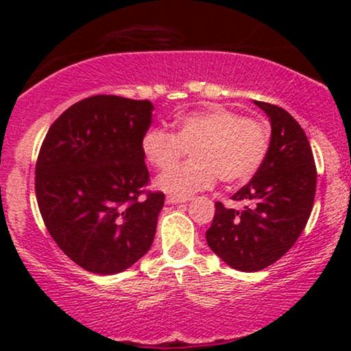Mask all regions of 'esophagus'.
I'll return each mask as SVG.
<instances>
[{
    "mask_svg": "<svg viewBox=\"0 0 351 351\" xmlns=\"http://www.w3.org/2000/svg\"><path fill=\"white\" fill-rule=\"evenodd\" d=\"M189 201L188 196H175V195H168L167 196V203L168 204H180V203H186Z\"/></svg>",
    "mask_w": 351,
    "mask_h": 351,
    "instance_id": "obj_1",
    "label": "esophagus"
}]
</instances>
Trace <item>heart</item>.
Masks as SVG:
<instances>
[{"label":"heart","instance_id":"heart-1","mask_svg":"<svg viewBox=\"0 0 351 351\" xmlns=\"http://www.w3.org/2000/svg\"><path fill=\"white\" fill-rule=\"evenodd\" d=\"M193 158L172 166L186 154ZM147 162L162 173L156 186L175 196H188L215 184L245 183L263 167L269 152V134L259 120L239 117L226 107H208L176 119L175 134L152 127L142 136Z\"/></svg>","mask_w":351,"mask_h":351}]
</instances>
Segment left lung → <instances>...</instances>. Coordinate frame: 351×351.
<instances>
[{
	"label": "left lung",
	"instance_id": "left-lung-1",
	"mask_svg": "<svg viewBox=\"0 0 351 351\" xmlns=\"http://www.w3.org/2000/svg\"><path fill=\"white\" fill-rule=\"evenodd\" d=\"M271 120L272 135L261 170L232 199L245 201L243 211H216L206 241L232 269L256 272L279 261L299 239L312 213L317 168L312 148L293 117L282 107L254 100Z\"/></svg>",
	"mask_w": 351,
	"mask_h": 351
}]
</instances>
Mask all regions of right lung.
Returning a JSON list of instances; mask_svg holds the SVG:
<instances>
[{"label": "right lung", "mask_w": 351, "mask_h": 351, "mask_svg": "<svg viewBox=\"0 0 351 351\" xmlns=\"http://www.w3.org/2000/svg\"><path fill=\"white\" fill-rule=\"evenodd\" d=\"M150 100L92 95L51 125L36 162V198L60 251L88 272L110 276L147 254L165 203L147 189L142 136Z\"/></svg>", "instance_id": "1"}]
</instances>
